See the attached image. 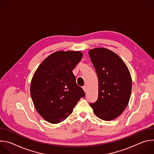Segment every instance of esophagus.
Masks as SVG:
<instances>
[{
    "label": "esophagus",
    "mask_w": 154,
    "mask_h": 154,
    "mask_svg": "<svg viewBox=\"0 0 154 154\" xmlns=\"http://www.w3.org/2000/svg\"><path fill=\"white\" fill-rule=\"evenodd\" d=\"M83 90H84L85 93H86V92H87V87H86V86H83Z\"/></svg>",
    "instance_id": "obj_1"
}]
</instances>
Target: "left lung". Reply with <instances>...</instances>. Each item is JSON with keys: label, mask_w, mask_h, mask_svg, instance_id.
Wrapping results in <instances>:
<instances>
[{"label": "left lung", "mask_w": 154, "mask_h": 154, "mask_svg": "<svg viewBox=\"0 0 154 154\" xmlns=\"http://www.w3.org/2000/svg\"><path fill=\"white\" fill-rule=\"evenodd\" d=\"M98 77V98L90 103L100 119L111 121L119 116L127 107L131 91V77L124 61L104 48L88 52Z\"/></svg>", "instance_id": "8db88e82"}]
</instances>
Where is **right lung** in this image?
<instances>
[{
	"instance_id": "1",
	"label": "right lung",
	"mask_w": 154,
	"mask_h": 154,
	"mask_svg": "<svg viewBox=\"0 0 154 154\" xmlns=\"http://www.w3.org/2000/svg\"><path fill=\"white\" fill-rule=\"evenodd\" d=\"M82 57L80 51H57L44 60L34 73L30 95L37 112L46 121H63L85 96L72 72Z\"/></svg>"
}]
</instances>
